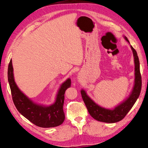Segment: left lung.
I'll use <instances>...</instances> for the list:
<instances>
[{
    "instance_id": "8db88e82",
    "label": "left lung",
    "mask_w": 148,
    "mask_h": 148,
    "mask_svg": "<svg viewBox=\"0 0 148 148\" xmlns=\"http://www.w3.org/2000/svg\"><path fill=\"white\" fill-rule=\"evenodd\" d=\"M125 39L130 44L127 37L124 36ZM130 48L132 50L134 64H135V79L134 84L132 90L129 96L123 101L119 103L113 109H106L97 104L90 97L87 95L86 91L82 89L81 93L83 101L85 103L86 108L88 111L89 114L96 120L101 122L113 123L121 121L125 118L127 113L132 108L136 103L138 97H139L141 86H142V80L140 73V63L138 58L137 53L136 50L132 46Z\"/></svg>"
}]
</instances>
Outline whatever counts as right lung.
Segmentation results:
<instances>
[{"label": "right lung", "mask_w": 148, "mask_h": 148, "mask_svg": "<svg viewBox=\"0 0 148 148\" xmlns=\"http://www.w3.org/2000/svg\"><path fill=\"white\" fill-rule=\"evenodd\" d=\"M8 77L12 100L21 115L39 127L51 128L62 124L65 119L63 109L64 95L65 90L71 87L70 78H68L60 86L55 102L50 106H45L33 102L18 87L14 81L11 60L8 66Z\"/></svg>", "instance_id": "right-lung-1"}]
</instances>
